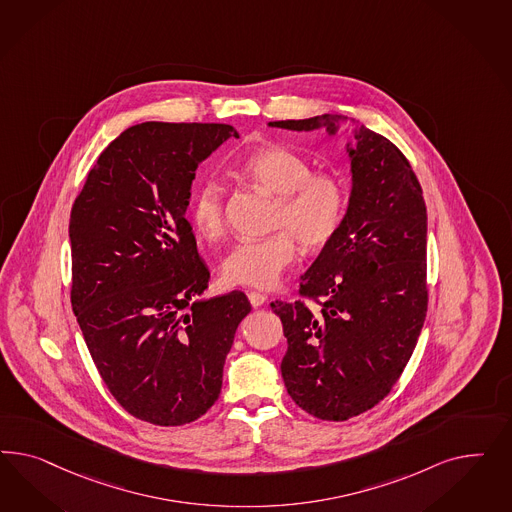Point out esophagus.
<instances>
[{
  "mask_svg": "<svg viewBox=\"0 0 512 512\" xmlns=\"http://www.w3.org/2000/svg\"><path fill=\"white\" fill-rule=\"evenodd\" d=\"M248 298L253 308H261L263 304H266V295H263V293H257V291H249Z\"/></svg>",
  "mask_w": 512,
  "mask_h": 512,
  "instance_id": "34e87169",
  "label": "esophagus"
}]
</instances>
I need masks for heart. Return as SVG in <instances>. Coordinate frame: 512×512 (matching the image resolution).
I'll return each instance as SVG.
<instances>
[{
    "label": "heart",
    "mask_w": 512,
    "mask_h": 512,
    "mask_svg": "<svg viewBox=\"0 0 512 512\" xmlns=\"http://www.w3.org/2000/svg\"><path fill=\"white\" fill-rule=\"evenodd\" d=\"M238 172L274 195L270 236L240 242L221 266L231 287L270 289L296 261V242L308 251L328 246L341 229L349 193L340 176L311 172L310 161L287 146H263L240 161ZM191 225L216 242L227 231L225 191L216 182L197 187L189 206Z\"/></svg>",
    "instance_id": "obj_1"
}]
</instances>
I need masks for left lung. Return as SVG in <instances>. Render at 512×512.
Listing matches in <instances>:
<instances>
[{
    "label": "left lung",
    "instance_id": "obj_1",
    "mask_svg": "<svg viewBox=\"0 0 512 512\" xmlns=\"http://www.w3.org/2000/svg\"><path fill=\"white\" fill-rule=\"evenodd\" d=\"M270 125L334 133L326 114ZM357 140L340 231L304 274L295 302H272L289 343L281 360L289 396L315 419L334 422L390 394L428 311V216L419 178L387 137L362 127Z\"/></svg>",
    "mask_w": 512,
    "mask_h": 512
}]
</instances>
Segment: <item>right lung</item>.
<instances>
[{
	"instance_id": "add662e5",
	"label": "right lung",
	"mask_w": 512,
	"mask_h": 512,
	"mask_svg": "<svg viewBox=\"0 0 512 512\" xmlns=\"http://www.w3.org/2000/svg\"><path fill=\"white\" fill-rule=\"evenodd\" d=\"M227 124L144 122L99 155L71 219V304L101 379L135 419L182 426L219 398L242 291L197 300L210 281L191 223L202 159Z\"/></svg>"
}]
</instances>
